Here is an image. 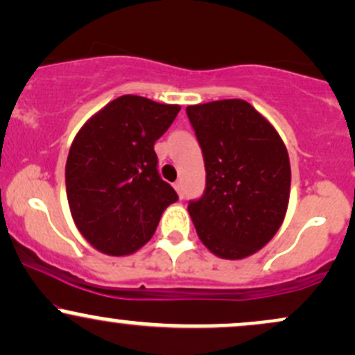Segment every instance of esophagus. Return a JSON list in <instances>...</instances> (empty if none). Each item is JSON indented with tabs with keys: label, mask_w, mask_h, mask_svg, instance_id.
Listing matches in <instances>:
<instances>
[{
	"label": "esophagus",
	"mask_w": 355,
	"mask_h": 355,
	"mask_svg": "<svg viewBox=\"0 0 355 355\" xmlns=\"http://www.w3.org/2000/svg\"><path fill=\"white\" fill-rule=\"evenodd\" d=\"M173 187H175V190H177L178 197L183 198V183L182 182H175Z\"/></svg>",
	"instance_id": "esophagus-1"
}]
</instances>
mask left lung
Wrapping results in <instances>:
<instances>
[{
	"label": "left lung",
	"mask_w": 355,
	"mask_h": 355,
	"mask_svg": "<svg viewBox=\"0 0 355 355\" xmlns=\"http://www.w3.org/2000/svg\"><path fill=\"white\" fill-rule=\"evenodd\" d=\"M187 115L207 170L205 193L189 205L198 239L220 259L254 255L287 214L291 162L285 144L245 100L190 105Z\"/></svg>",
	"instance_id": "obj_1"
}]
</instances>
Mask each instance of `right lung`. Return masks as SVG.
Here are the masks:
<instances>
[{"label":"right lung","instance_id":"add662e5","mask_svg":"<svg viewBox=\"0 0 355 355\" xmlns=\"http://www.w3.org/2000/svg\"><path fill=\"white\" fill-rule=\"evenodd\" d=\"M178 112L180 105L123 95L76 133L64 168L68 205L76 229L101 254L137 252L178 200L158 175L153 150Z\"/></svg>","mask_w":355,"mask_h":355}]
</instances>
